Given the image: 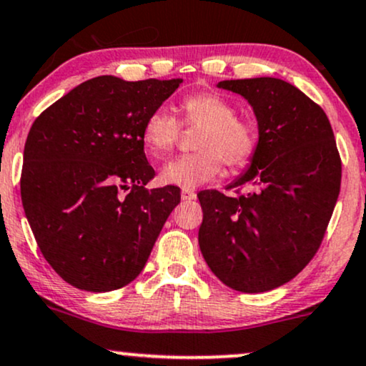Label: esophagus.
<instances>
[{"label":"esophagus","instance_id":"34e87169","mask_svg":"<svg viewBox=\"0 0 366 366\" xmlns=\"http://www.w3.org/2000/svg\"><path fill=\"white\" fill-rule=\"evenodd\" d=\"M182 198H183V200H187V202H192V200H195V198H197V193L192 192V190H183Z\"/></svg>","mask_w":366,"mask_h":366}]
</instances>
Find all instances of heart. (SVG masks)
<instances>
[{
  "label": "heart",
  "instance_id": "1",
  "mask_svg": "<svg viewBox=\"0 0 366 366\" xmlns=\"http://www.w3.org/2000/svg\"><path fill=\"white\" fill-rule=\"evenodd\" d=\"M183 124L200 127L195 139L198 152L179 156L161 168L159 179L183 190H193L212 182L222 171V162L239 169L251 161L256 149L254 127L236 115V108L217 93H197L179 103ZM182 125L166 108H156L142 127V142L154 157L166 156L174 147Z\"/></svg>",
  "mask_w": 366,
  "mask_h": 366
}]
</instances>
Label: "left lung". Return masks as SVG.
Here are the masks:
<instances>
[{
    "label": "left lung",
    "instance_id": "left-lung-1",
    "mask_svg": "<svg viewBox=\"0 0 366 366\" xmlns=\"http://www.w3.org/2000/svg\"><path fill=\"white\" fill-rule=\"evenodd\" d=\"M217 86L252 107L258 144L249 168L227 187L237 195L198 193V244L225 285L268 292L295 278L321 246L340 195L341 157L324 110L293 84L251 78Z\"/></svg>",
    "mask_w": 366,
    "mask_h": 366
}]
</instances>
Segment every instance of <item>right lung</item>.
Here are the masks:
<instances>
[{
	"label": "right lung",
	"instance_id": "1",
	"mask_svg": "<svg viewBox=\"0 0 366 366\" xmlns=\"http://www.w3.org/2000/svg\"><path fill=\"white\" fill-rule=\"evenodd\" d=\"M183 79L98 76L44 110L24 151L21 204L44 258L79 290L139 277L179 188L147 190L142 127Z\"/></svg>",
	"mask_w": 366,
	"mask_h": 366
}]
</instances>
